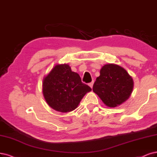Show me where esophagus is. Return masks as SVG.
I'll return each instance as SVG.
<instances>
[{"mask_svg":"<svg viewBox=\"0 0 157 157\" xmlns=\"http://www.w3.org/2000/svg\"><path fill=\"white\" fill-rule=\"evenodd\" d=\"M93 84H94V81H93V82H92L91 83H90L89 84V85L90 86V88L92 89V86H93Z\"/></svg>","mask_w":157,"mask_h":157,"instance_id":"1","label":"esophagus"}]
</instances>
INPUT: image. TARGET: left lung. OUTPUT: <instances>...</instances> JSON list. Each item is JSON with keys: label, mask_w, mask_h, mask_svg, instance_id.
Instances as JSON below:
<instances>
[{"label": "left lung", "mask_w": 157, "mask_h": 157, "mask_svg": "<svg viewBox=\"0 0 157 157\" xmlns=\"http://www.w3.org/2000/svg\"><path fill=\"white\" fill-rule=\"evenodd\" d=\"M134 86L131 75L113 63L103 65L94 83L93 92L109 107H117L129 99Z\"/></svg>", "instance_id": "8db88e82"}]
</instances>
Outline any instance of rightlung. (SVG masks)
I'll return each mask as SVG.
<instances>
[{"label":"right lung","mask_w":157,"mask_h":157,"mask_svg":"<svg viewBox=\"0 0 157 157\" xmlns=\"http://www.w3.org/2000/svg\"><path fill=\"white\" fill-rule=\"evenodd\" d=\"M91 88L83 83L79 75L68 64H57L43 80V94L48 105L56 111L67 113L76 109Z\"/></svg>","instance_id":"add662e5"}]
</instances>
